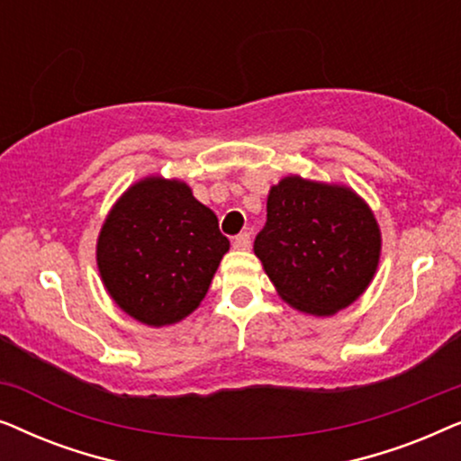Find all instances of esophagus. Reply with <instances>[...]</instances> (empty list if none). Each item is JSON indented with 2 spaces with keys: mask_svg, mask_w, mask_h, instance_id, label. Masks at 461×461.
Returning <instances> with one entry per match:
<instances>
[{
  "mask_svg": "<svg viewBox=\"0 0 461 461\" xmlns=\"http://www.w3.org/2000/svg\"><path fill=\"white\" fill-rule=\"evenodd\" d=\"M249 245H251V237H249V232H241V235H237L235 239H232V248L239 249V251L249 249Z\"/></svg>",
  "mask_w": 461,
  "mask_h": 461,
  "instance_id": "34e87169",
  "label": "esophagus"
}]
</instances>
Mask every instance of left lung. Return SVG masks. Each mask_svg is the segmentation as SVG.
<instances>
[{"label":"left lung","instance_id":"left-lung-1","mask_svg":"<svg viewBox=\"0 0 461 461\" xmlns=\"http://www.w3.org/2000/svg\"><path fill=\"white\" fill-rule=\"evenodd\" d=\"M254 254L283 302L312 317H331L374 281L382 230L350 186L292 174L270 186L267 226Z\"/></svg>","mask_w":461,"mask_h":461}]
</instances>
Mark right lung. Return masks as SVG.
I'll return each mask as SVG.
<instances>
[{
	"mask_svg": "<svg viewBox=\"0 0 461 461\" xmlns=\"http://www.w3.org/2000/svg\"><path fill=\"white\" fill-rule=\"evenodd\" d=\"M230 243L191 186L159 174L134 182L96 241L100 279L138 323L166 327L197 311Z\"/></svg>",
	"mask_w": 461,
	"mask_h": 461,
	"instance_id": "1",
	"label": "right lung"
}]
</instances>
